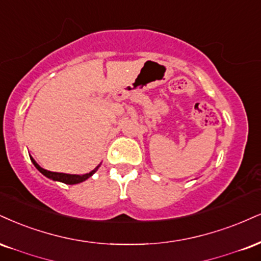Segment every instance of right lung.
<instances>
[{
	"label": "right lung",
	"mask_w": 261,
	"mask_h": 261,
	"mask_svg": "<svg viewBox=\"0 0 261 261\" xmlns=\"http://www.w3.org/2000/svg\"><path fill=\"white\" fill-rule=\"evenodd\" d=\"M31 162L34 163V165L36 166V169L39 170L41 174L45 175L46 177L51 178V180H55V181H61V182H64V184H68V185H75V184H80V182H83L85 180H87L90 176H92L93 174H95L97 169H98V166L95 169V170H92L89 174H85V175H70V174H62V172H52V171H48V170H45V169H42L41 166L37 164V163L34 161L33 158H30Z\"/></svg>",
	"instance_id": "obj_1"
}]
</instances>
